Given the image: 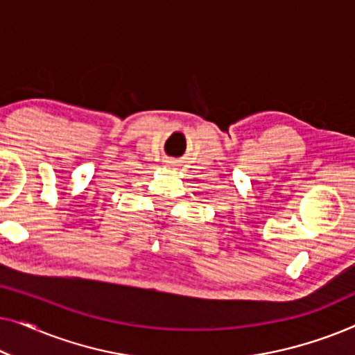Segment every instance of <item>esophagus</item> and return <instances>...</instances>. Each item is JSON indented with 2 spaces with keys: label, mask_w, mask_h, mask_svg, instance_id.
Instances as JSON below:
<instances>
[{
  "label": "esophagus",
  "mask_w": 355,
  "mask_h": 355,
  "mask_svg": "<svg viewBox=\"0 0 355 355\" xmlns=\"http://www.w3.org/2000/svg\"><path fill=\"white\" fill-rule=\"evenodd\" d=\"M168 164L169 166H174V162H168Z\"/></svg>",
  "instance_id": "esophagus-1"
}]
</instances>
